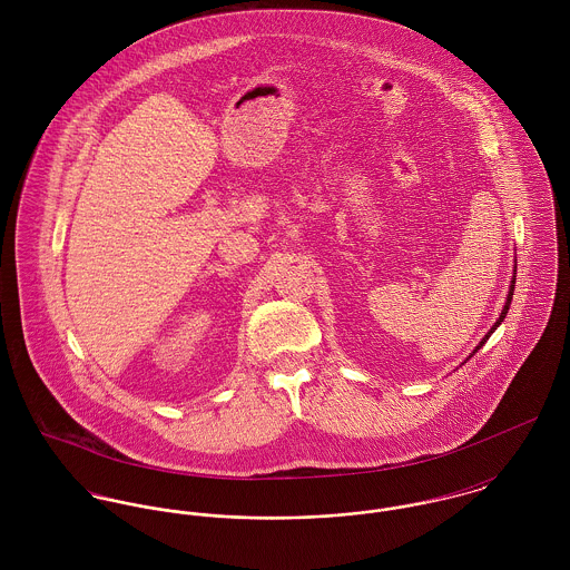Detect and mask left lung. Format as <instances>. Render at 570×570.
<instances>
[{
	"mask_svg": "<svg viewBox=\"0 0 570 570\" xmlns=\"http://www.w3.org/2000/svg\"><path fill=\"white\" fill-rule=\"evenodd\" d=\"M513 289H515V269H513V276H511V285H509V292H507V301H504V307H502V312H500V316H498V321H495V323H493V325H491V328H489L488 333H485V337H483V340H481V342H479V346H476V348H474V351H472V355H474V353H476V351H479V348H481V346H483V344H485V342H488L489 335H491V333H493V331H495V328H498V326L502 325V321H504V316H507V312H509V305H511V298H513ZM472 355H470V357H472Z\"/></svg>",
	"mask_w": 570,
	"mask_h": 570,
	"instance_id": "obj_1",
	"label": "left lung"
}]
</instances>
